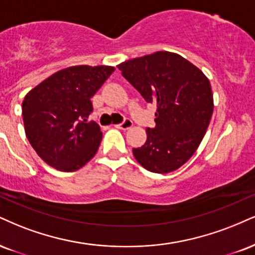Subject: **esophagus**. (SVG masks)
I'll return each mask as SVG.
<instances>
[{
  "instance_id": "1",
  "label": "esophagus",
  "mask_w": 255,
  "mask_h": 255,
  "mask_svg": "<svg viewBox=\"0 0 255 255\" xmlns=\"http://www.w3.org/2000/svg\"><path fill=\"white\" fill-rule=\"evenodd\" d=\"M131 126H133V122H131V120H129V119H125L122 124L116 125L115 127H116V128H120V129L126 130V129H129Z\"/></svg>"
}]
</instances>
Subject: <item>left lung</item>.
<instances>
[{"mask_svg": "<svg viewBox=\"0 0 255 255\" xmlns=\"http://www.w3.org/2000/svg\"><path fill=\"white\" fill-rule=\"evenodd\" d=\"M147 103L157 106L155 127L147 128L143 146L133 148L137 162L154 173L185 164L204 137L214 110L209 79L194 64L160 51L118 66Z\"/></svg>", "mask_w": 255, "mask_h": 255, "instance_id": "1", "label": "left lung"}]
</instances>
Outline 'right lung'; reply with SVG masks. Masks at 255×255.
<instances>
[{
  "instance_id": "obj_1",
  "label": "right lung",
  "mask_w": 255,
  "mask_h": 255,
  "mask_svg": "<svg viewBox=\"0 0 255 255\" xmlns=\"http://www.w3.org/2000/svg\"><path fill=\"white\" fill-rule=\"evenodd\" d=\"M113 66H71L30 90L22 102L24 131L50 166L72 172L96 154L102 131L94 121L90 98L114 72Z\"/></svg>"
}]
</instances>
